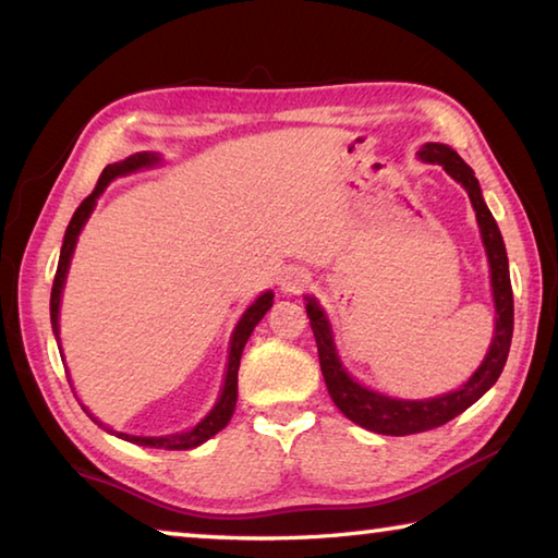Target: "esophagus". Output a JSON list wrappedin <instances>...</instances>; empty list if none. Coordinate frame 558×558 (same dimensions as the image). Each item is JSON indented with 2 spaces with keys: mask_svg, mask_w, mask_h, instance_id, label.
Here are the masks:
<instances>
[{
  "mask_svg": "<svg viewBox=\"0 0 558 558\" xmlns=\"http://www.w3.org/2000/svg\"><path fill=\"white\" fill-rule=\"evenodd\" d=\"M310 282V276L302 268H288L286 272H282L280 278V288L286 292H300L302 288H307Z\"/></svg>",
  "mask_w": 558,
  "mask_h": 558,
  "instance_id": "obj_1",
  "label": "esophagus"
}]
</instances>
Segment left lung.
<instances>
[{"label":"left lung","mask_w":558,"mask_h":558,"mask_svg":"<svg viewBox=\"0 0 558 558\" xmlns=\"http://www.w3.org/2000/svg\"><path fill=\"white\" fill-rule=\"evenodd\" d=\"M418 157L423 162L440 165L446 172L456 179L458 184L465 186V192L472 202V209L477 216L480 233H483V243L489 260V278H493V298H495V337L489 344V352L485 354L480 369L470 376V379L460 386V389L436 396V399L423 401H405V399H391L379 391L366 389V386L356 384L352 376L339 362L332 329H329L327 317L323 307L317 305L315 298H307V317L310 327L315 332L319 366H323V376L327 384V391L339 411H342L349 421L366 430L381 433V436H411V433H423L430 428H438L470 409L480 396L493 389V384L499 379L505 369L509 344H512V329H514V298H512V282H509V263L502 233L497 229V221L489 214L487 204L480 192V182L475 172L462 162L456 149L440 143H428L418 149Z\"/></svg>","instance_id":"obj_1"}]
</instances>
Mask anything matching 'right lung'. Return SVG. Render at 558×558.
<instances>
[{
  "label": "right lung",
  "instance_id": "obj_1",
  "mask_svg": "<svg viewBox=\"0 0 558 558\" xmlns=\"http://www.w3.org/2000/svg\"><path fill=\"white\" fill-rule=\"evenodd\" d=\"M159 162V157L155 153H137V155H130L128 159H122V162L116 165H108L102 169V174L98 179L96 189H93V194L86 196V199L81 202L78 209H75L73 219L69 223V229H65L63 235V245H61V258H59V268H56V278H53V288H51V325H53V335H56V342H59V352H61V339H59V307H61V292H63V282H65V272H69L71 266V258H73V248H75V241H78V233L83 231V226H86L88 216L93 211V206H96V199L102 194V189H106L112 179L122 177V174H130V172H137V169H145V167H155ZM272 307V290L263 292V295L253 302V305L245 310L243 317L239 319V325H235L233 335H231V347H229V364H226V379H223V389L219 401H216L214 409L209 411L204 421L196 423L194 428H189L184 433H174V436H153V438H145V436H130V433H118L108 426H102L98 418H93L88 413L86 405H83V411H86L93 421L98 423L100 428H106L112 436H118L128 442H135V446H145V448H162V450H189V448H196L202 446L204 440H209L211 436H216L221 428H226V423L231 421L233 409H235V396H239V366H241V354H243V347L248 342V337L256 325L263 319V315L268 313ZM71 384V381H69ZM75 396V391H73ZM81 403V401H78Z\"/></svg>",
  "mask_w": 558,
  "mask_h": 558
}]
</instances>
